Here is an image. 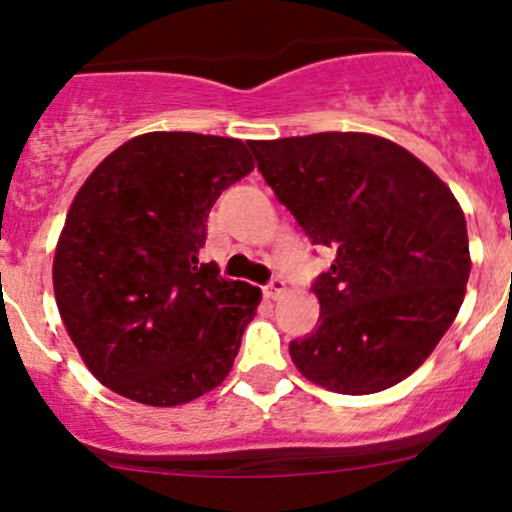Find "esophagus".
<instances>
[{"label": "esophagus", "instance_id": "obj_1", "mask_svg": "<svg viewBox=\"0 0 512 512\" xmlns=\"http://www.w3.org/2000/svg\"><path fill=\"white\" fill-rule=\"evenodd\" d=\"M286 293V281L281 279V276H272V281H269L267 286H264V296L272 298V301H276V298H281Z\"/></svg>", "mask_w": 512, "mask_h": 512}]
</instances>
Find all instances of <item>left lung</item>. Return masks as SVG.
<instances>
[{"label": "left lung", "instance_id": "8db88e82", "mask_svg": "<svg viewBox=\"0 0 512 512\" xmlns=\"http://www.w3.org/2000/svg\"><path fill=\"white\" fill-rule=\"evenodd\" d=\"M262 178L313 245L320 325L289 344L315 385L373 395L431 356L464 301L467 221L450 187L407 149L363 132L248 142Z\"/></svg>", "mask_w": 512, "mask_h": 512}]
</instances>
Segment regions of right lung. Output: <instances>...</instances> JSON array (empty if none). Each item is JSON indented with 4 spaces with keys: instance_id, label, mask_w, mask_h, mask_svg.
Segmentation results:
<instances>
[{
    "instance_id": "1",
    "label": "right lung",
    "mask_w": 512,
    "mask_h": 512,
    "mask_svg": "<svg viewBox=\"0 0 512 512\" xmlns=\"http://www.w3.org/2000/svg\"><path fill=\"white\" fill-rule=\"evenodd\" d=\"M255 168L240 139L149 132L88 175L57 240L62 322L105 387L175 407L231 373L262 291L199 262L226 187Z\"/></svg>"
}]
</instances>
